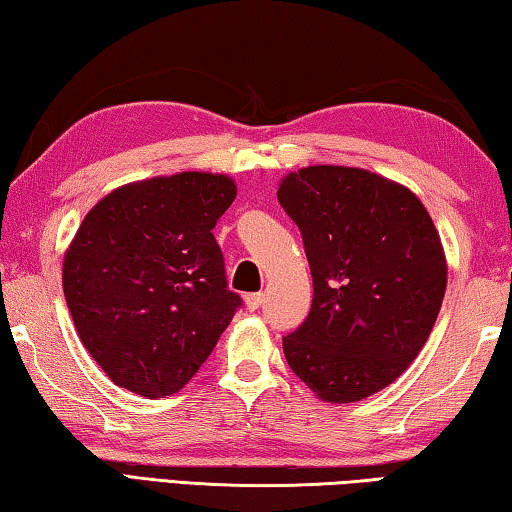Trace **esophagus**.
<instances>
[{"mask_svg":"<svg viewBox=\"0 0 512 512\" xmlns=\"http://www.w3.org/2000/svg\"><path fill=\"white\" fill-rule=\"evenodd\" d=\"M244 302L248 306V311H257L259 306H262V302H264V293H248L244 297Z\"/></svg>","mask_w":512,"mask_h":512,"instance_id":"34e87169","label":"esophagus"}]
</instances>
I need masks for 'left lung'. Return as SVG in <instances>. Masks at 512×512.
<instances>
[{
	"label": "left lung",
	"mask_w": 512,
	"mask_h": 512,
	"mask_svg": "<svg viewBox=\"0 0 512 512\" xmlns=\"http://www.w3.org/2000/svg\"><path fill=\"white\" fill-rule=\"evenodd\" d=\"M277 201L313 277L311 311L282 340L288 367L324 403L362 401L430 338L448 284L439 232L414 192L360 167H302Z\"/></svg>",
	"instance_id": "obj_1"
}]
</instances>
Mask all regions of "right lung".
I'll list each match as a JSON object with an SVG mask.
<instances>
[{
  "mask_svg": "<svg viewBox=\"0 0 512 512\" xmlns=\"http://www.w3.org/2000/svg\"><path fill=\"white\" fill-rule=\"evenodd\" d=\"M235 197L226 174L179 172L123 185L87 212L62 288L111 383L163 398L208 360L241 306L212 235Z\"/></svg>",
  "mask_w": 512,
  "mask_h": 512,
  "instance_id": "add662e5",
  "label": "right lung"
}]
</instances>
